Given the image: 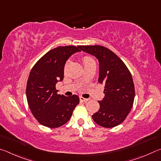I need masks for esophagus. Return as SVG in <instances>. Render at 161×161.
<instances>
[{
  "instance_id": "obj_1",
  "label": "esophagus",
  "mask_w": 161,
  "mask_h": 161,
  "mask_svg": "<svg viewBox=\"0 0 161 161\" xmlns=\"http://www.w3.org/2000/svg\"><path fill=\"white\" fill-rule=\"evenodd\" d=\"M80 99L81 101V102H87L89 100V99H86V98H84L82 97H80Z\"/></svg>"
}]
</instances>
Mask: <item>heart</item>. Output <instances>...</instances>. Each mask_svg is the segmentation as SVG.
Returning <instances> with one entry per match:
<instances>
[{"mask_svg":"<svg viewBox=\"0 0 161 161\" xmlns=\"http://www.w3.org/2000/svg\"><path fill=\"white\" fill-rule=\"evenodd\" d=\"M82 61L84 64V67L92 63H95L94 59L90 56H84L82 58Z\"/></svg>","mask_w":161,"mask_h":161,"instance_id":"obj_1","label":"heart"}]
</instances>
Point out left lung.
Here are the masks:
<instances>
[{"instance_id": "left-lung-1", "label": "left lung", "mask_w": 161, "mask_h": 161, "mask_svg": "<svg viewBox=\"0 0 161 161\" xmlns=\"http://www.w3.org/2000/svg\"><path fill=\"white\" fill-rule=\"evenodd\" d=\"M81 50L96 57L99 62V82L104 85L105 97L92 115L95 123L105 128L121 124L133 107L135 88L130 71L115 53L101 45L80 46Z\"/></svg>"}]
</instances>
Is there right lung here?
Segmentation results:
<instances>
[{
    "label": "right lung",
    "instance_id": "right-lung-1",
    "mask_svg": "<svg viewBox=\"0 0 161 161\" xmlns=\"http://www.w3.org/2000/svg\"><path fill=\"white\" fill-rule=\"evenodd\" d=\"M80 46H60L47 52L32 68L26 86V97L32 115L40 124L58 128L69 121L79 102L77 95L58 94L56 84L64 78L68 58Z\"/></svg>",
    "mask_w": 161,
    "mask_h": 161
}]
</instances>
